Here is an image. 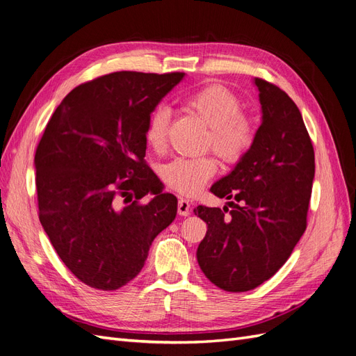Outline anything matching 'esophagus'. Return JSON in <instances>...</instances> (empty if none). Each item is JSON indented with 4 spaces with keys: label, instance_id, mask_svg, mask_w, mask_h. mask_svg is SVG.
I'll return each mask as SVG.
<instances>
[{
    "label": "esophagus",
    "instance_id": "34e87169",
    "mask_svg": "<svg viewBox=\"0 0 356 356\" xmlns=\"http://www.w3.org/2000/svg\"><path fill=\"white\" fill-rule=\"evenodd\" d=\"M190 212H191L190 202L187 199H179L178 200V213L181 215V217H188Z\"/></svg>",
    "mask_w": 356,
    "mask_h": 356
}]
</instances>
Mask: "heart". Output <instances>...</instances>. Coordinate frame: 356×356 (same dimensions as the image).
<instances>
[{
  "instance_id": "1",
  "label": "heart",
  "mask_w": 356,
  "mask_h": 356,
  "mask_svg": "<svg viewBox=\"0 0 356 356\" xmlns=\"http://www.w3.org/2000/svg\"><path fill=\"white\" fill-rule=\"evenodd\" d=\"M184 108L209 127L207 144L227 165L241 161L254 143V127L242 114V102L233 92L220 84H209L184 98ZM169 111L156 108L145 124V141L156 152L166 145ZM218 163L212 157L177 159L170 161L161 175L166 186L184 196L196 195L217 174Z\"/></svg>"
}]
</instances>
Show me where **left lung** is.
<instances>
[{"label":"left lung","mask_w":356,"mask_h":356,"mask_svg":"<svg viewBox=\"0 0 356 356\" xmlns=\"http://www.w3.org/2000/svg\"><path fill=\"white\" fill-rule=\"evenodd\" d=\"M263 122L232 174L211 187L232 208H195L208 225L197 261L209 281L243 293L270 279L307 227L315 152L294 101L276 84L255 79Z\"/></svg>","instance_id":"1"}]
</instances>
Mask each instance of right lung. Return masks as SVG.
I'll use <instances>...</instances> for the list:
<instances>
[{
	"instance_id": "add662e5",
	"label": "right lung",
	"mask_w": 356,
	"mask_h": 356,
	"mask_svg": "<svg viewBox=\"0 0 356 356\" xmlns=\"http://www.w3.org/2000/svg\"><path fill=\"white\" fill-rule=\"evenodd\" d=\"M182 77L120 71L86 81L63 98L37 145L40 222L63 264L90 288L131 282L175 220L177 197L161 193L144 160V132ZM148 192L155 197L143 202Z\"/></svg>"
}]
</instances>
